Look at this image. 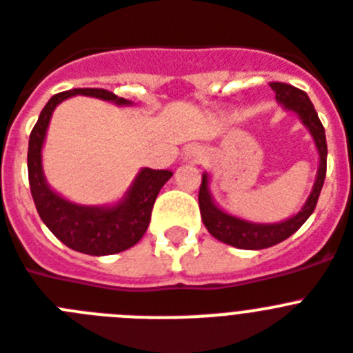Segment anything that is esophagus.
<instances>
[{
    "mask_svg": "<svg viewBox=\"0 0 353 353\" xmlns=\"http://www.w3.org/2000/svg\"><path fill=\"white\" fill-rule=\"evenodd\" d=\"M185 159L192 163H199L204 159V150L201 149L199 145H194V147H188L185 150Z\"/></svg>",
    "mask_w": 353,
    "mask_h": 353,
    "instance_id": "1",
    "label": "esophagus"
}]
</instances>
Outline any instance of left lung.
Returning <instances> with one entry per match:
<instances>
[{
	"mask_svg": "<svg viewBox=\"0 0 353 353\" xmlns=\"http://www.w3.org/2000/svg\"><path fill=\"white\" fill-rule=\"evenodd\" d=\"M269 85L276 94V102L282 105L283 111L296 114L298 120L301 121V125L309 131L314 147L318 150V172H316L312 190H310L309 197L300 208V212L280 222H254L222 210L213 199L212 188H210V174L204 172L199 190L201 219H203L206 230L212 233V236H215L217 241L224 242V244L239 248V250H265V248L280 244L285 239H289L292 233L298 232L303 226V222L312 215L316 203H318L319 192L323 188L325 174H327L325 129H323L318 112L314 109L307 93L294 88V85L283 84V82H271Z\"/></svg>",
	"mask_w": 353,
	"mask_h": 353,
	"instance_id": "8db88e82",
	"label": "left lung"
}]
</instances>
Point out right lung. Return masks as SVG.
Here are the masks:
<instances>
[{
  "mask_svg": "<svg viewBox=\"0 0 353 353\" xmlns=\"http://www.w3.org/2000/svg\"><path fill=\"white\" fill-rule=\"evenodd\" d=\"M77 94L105 100L120 108L132 105L131 100L120 99L111 91L91 88L53 94L41 111L28 140V181L41 221L62 244L79 253L105 256L140 242L149 228L154 201L172 177V172L140 168L125 194L111 204H81L53 190L43 168L44 140L55 108Z\"/></svg>",
  "mask_w": 353,
  "mask_h": 353,
  "instance_id": "right-lung-1",
  "label": "right lung"
}]
</instances>
